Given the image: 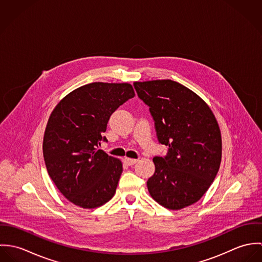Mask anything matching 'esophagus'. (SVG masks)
Returning a JSON list of instances; mask_svg holds the SVG:
<instances>
[{
  "label": "esophagus",
  "instance_id": "esophagus-1",
  "mask_svg": "<svg viewBox=\"0 0 262 262\" xmlns=\"http://www.w3.org/2000/svg\"><path fill=\"white\" fill-rule=\"evenodd\" d=\"M138 161V159H133V158H124V162L127 165H133Z\"/></svg>",
  "mask_w": 262,
  "mask_h": 262
}]
</instances>
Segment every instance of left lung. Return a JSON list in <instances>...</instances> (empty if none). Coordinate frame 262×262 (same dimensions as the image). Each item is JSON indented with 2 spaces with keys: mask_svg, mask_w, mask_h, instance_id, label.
<instances>
[{
  "mask_svg": "<svg viewBox=\"0 0 262 262\" xmlns=\"http://www.w3.org/2000/svg\"><path fill=\"white\" fill-rule=\"evenodd\" d=\"M133 85L149 107L159 143L168 147L164 157L153 158L150 195L169 210L190 206L205 194L220 168L218 122L196 94L177 81H135Z\"/></svg>",
  "mask_w": 262,
  "mask_h": 262,
  "instance_id": "left-lung-1",
  "label": "left lung"
}]
</instances>
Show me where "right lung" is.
I'll return each instance as SVG.
<instances>
[{
    "label": "right lung",
    "instance_id": "obj_1",
    "mask_svg": "<svg viewBox=\"0 0 262 262\" xmlns=\"http://www.w3.org/2000/svg\"><path fill=\"white\" fill-rule=\"evenodd\" d=\"M135 96L130 83L92 82L66 96L51 113L43 138L50 179L73 204L94 209L109 202L122 162L98 149L113 113Z\"/></svg>",
    "mask_w": 262,
    "mask_h": 262
}]
</instances>
